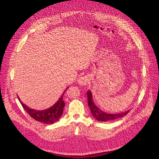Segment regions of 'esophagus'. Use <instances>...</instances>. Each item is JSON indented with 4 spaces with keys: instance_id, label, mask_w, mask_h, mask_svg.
<instances>
[{
    "instance_id": "1",
    "label": "esophagus",
    "mask_w": 159,
    "mask_h": 159,
    "mask_svg": "<svg viewBox=\"0 0 159 159\" xmlns=\"http://www.w3.org/2000/svg\"><path fill=\"white\" fill-rule=\"evenodd\" d=\"M88 80L89 79L87 77H80L78 80V83L80 86H86L87 84V83L88 82Z\"/></svg>"
}]
</instances>
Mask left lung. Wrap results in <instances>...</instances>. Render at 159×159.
Listing matches in <instances>:
<instances>
[{"label": "left lung", "mask_w": 159, "mask_h": 159, "mask_svg": "<svg viewBox=\"0 0 159 159\" xmlns=\"http://www.w3.org/2000/svg\"><path fill=\"white\" fill-rule=\"evenodd\" d=\"M88 106L89 107L91 114H92L93 117L95 119L100 122H107L122 118L125 115H126L130 111L129 110L128 111L121 112L119 113H110L102 111L95 104L92 93H91L90 90H88Z\"/></svg>", "instance_id": "8db88e82"}]
</instances>
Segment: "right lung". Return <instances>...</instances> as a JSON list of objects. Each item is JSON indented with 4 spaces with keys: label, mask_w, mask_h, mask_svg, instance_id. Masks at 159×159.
Masks as SVG:
<instances>
[{
    "label": "right lung",
    "mask_w": 159,
    "mask_h": 159,
    "mask_svg": "<svg viewBox=\"0 0 159 159\" xmlns=\"http://www.w3.org/2000/svg\"><path fill=\"white\" fill-rule=\"evenodd\" d=\"M68 88L69 86L64 90L61 97L54 105L44 110H33L32 108L29 107L28 106L24 104L23 102L20 101L19 96L18 98L24 109L26 111V112L30 115L31 117L42 123L52 124L59 120L61 116L62 115L64 107L65 106V103L63 101V95L66 89Z\"/></svg>",
    "instance_id": "obj_1"
}]
</instances>
